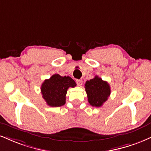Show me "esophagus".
<instances>
[{
	"mask_svg": "<svg viewBox=\"0 0 151 151\" xmlns=\"http://www.w3.org/2000/svg\"><path fill=\"white\" fill-rule=\"evenodd\" d=\"M76 82H77L78 86H81V84H82V80L81 79H77Z\"/></svg>",
	"mask_w": 151,
	"mask_h": 151,
	"instance_id": "1",
	"label": "esophagus"
}]
</instances>
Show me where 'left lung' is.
<instances>
[{"label": "left lung", "mask_w": 151, "mask_h": 151, "mask_svg": "<svg viewBox=\"0 0 151 151\" xmlns=\"http://www.w3.org/2000/svg\"><path fill=\"white\" fill-rule=\"evenodd\" d=\"M88 103L95 107L102 106L110 95V85L107 81L96 76L93 79L86 81L85 83Z\"/></svg>", "instance_id": "8db88e82"}]
</instances>
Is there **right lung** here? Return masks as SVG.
Returning a JSON list of instances; mask_svg holds the SVG:
<instances>
[{
	"label": "right lung",
	"mask_w": 151,
	"mask_h": 151,
	"mask_svg": "<svg viewBox=\"0 0 151 151\" xmlns=\"http://www.w3.org/2000/svg\"><path fill=\"white\" fill-rule=\"evenodd\" d=\"M76 83L70 77H62L55 74L43 81L41 87L43 99L50 107H60L65 104L66 94L70 87L74 88Z\"/></svg>",
	"instance_id": "add662e5"
}]
</instances>
